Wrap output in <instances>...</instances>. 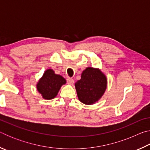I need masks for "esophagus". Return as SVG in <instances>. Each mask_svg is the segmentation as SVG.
I'll return each instance as SVG.
<instances>
[{
  "mask_svg": "<svg viewBox=\"0 0 150 150\" xmlns=\"http://www.w3.org/2000/svg\"><path fill=\"white\" fill-rule=\"evenodd\" d=\"M67 83L69 85H73V83H74V80H73L72 78L68 77V78L67 79Z\"/></svg>",
  "mask_w": 150,
  "mask_h": 150,
  "instance_id": "obj_1",
  "label": "esophagus"
}]
</instances>
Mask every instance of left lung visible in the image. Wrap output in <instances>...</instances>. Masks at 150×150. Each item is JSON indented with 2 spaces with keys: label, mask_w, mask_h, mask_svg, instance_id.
<instances>
[{
  "label": "left lung",
  "mask_w": 150,
  "mask_h": 150,
  "mask_svg": "<svg viewBox=\"0 0 150 150\" xmlns=\"http://www.w3.org/2000/svg\"><path fill=\"white\" fill-rule=\"evenodd\" d=\"M79 100L85 105H93L102 97L107 87V79L100 69L87 67L83 71L81 79L75 83Z\"/></svg>",
  "instance_id": "obj_1"
}]
</instances>
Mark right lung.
I'll use <instances>...</instances> for the list:
<instances>
[{
	"label": "right lung",
	"instance_id": "add662e5",
	"mask_svg": "<svg viewBox=\"0 0 150 150\" xmlns=\"http://www.w3.org/2000/svg\"><path fill=\"white\" fill-rule=\"evenodd\" d=\"M66 83V80L62 76L57 75L52 69H47L42 77L40 79L36 87L42 97L50 100L57 96L61 87Z\"/></svg>",
	"mask_w": 150,
	"mask_h": 150
}]
</instances>
